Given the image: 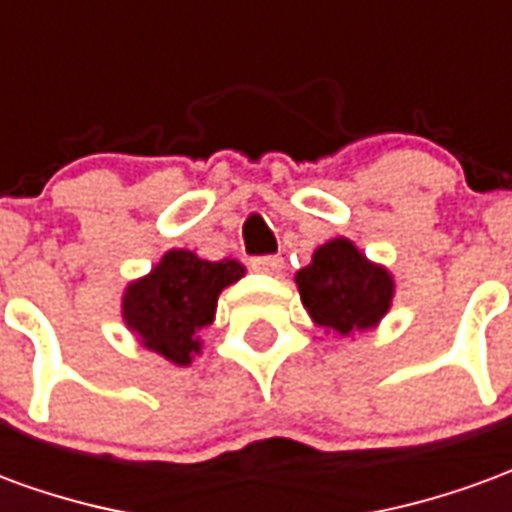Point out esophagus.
Instances as JSON below:
<instances>
[{
	"mask_svg": "<svg viewBox=\"0 0 512 512\" xmlns=\"http://www.w3.org/2000/svg\"><path fill=\"white\" fill-rule=\"evenodd\" d=\"M249 266H252V271H257V274H279V271H282V257H252Z\"/></svg>",
	"mask_w": 512,
	"mask_h": 512,
	"instance_id": "1",
	"label": "esophagus"
}]
</instances>
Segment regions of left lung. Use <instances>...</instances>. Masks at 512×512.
Here are the masks:
<instances>
[{"label": "left lung", "instance_id": "obj_1", "mask_svg": "<svg viewBox=\"0 0 512 512\" xmlns=\"http://www.w3.org/2000/svg\"><path fill=\"white\" fill-rule=\"evenodd\" d=\"M301 304L315 326L334 337L376 329L395 299V277L348 238H332L296 271Z\"/></svg>", "mask_w": 512, "mask_h": 512}]
</instances>
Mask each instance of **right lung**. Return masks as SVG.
<instances>
[{"mask_svg": "<svg viewBox=\"0 0 512 512\" xmlns=\"http://www.w3.org/2000/svg\"><path fill=\"white\" fill-rule=\"evenodd\" d=\"M238 260H205L189 249H169L150 274L128 282L120 301L123 323L147 351L178 367L202 351L200 332L216 318L224 288L244 277Z\"/></svg>", "mask_w": 512, "mask_h": 512, "instance_id": "1", "label": "right lung"}]
</instances>
